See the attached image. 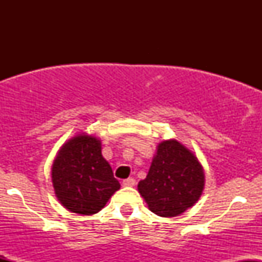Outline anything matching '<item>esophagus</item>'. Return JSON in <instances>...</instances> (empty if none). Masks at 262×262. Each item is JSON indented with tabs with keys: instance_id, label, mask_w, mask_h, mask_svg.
Segmentation results:
<instances>
[{
	"instance_id": "esophagus-1",
	"label": "esophagus",
	"mask_w": 262,
	"mask_h": 262,
	"mask_svg": "<svg viewBox=\"0 0 262 262\" xmlns=\"http://www.w3.org/2000/svg\"><path fill=\"white\" fill-rule=\"evenodd\" d=\"M122 185L124 186V187H133L135 185V180L134 179H127L124 180V181L122 182Z\"/></svg>"
}]
</instances>
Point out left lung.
Here are the masks:
<instances>
[{
    "mask_svg": "<svg viewBox=\"0 0 262 262\" xmlns=\"http://www.w3.org/2000/svg\"><path fill=\"white\" fill-rule=\"evenodd\" d=\"M203 188L202 165L176 139L159 144L148 175L138 183L149 209L160 217H176L191 208Z\"/></svg>",
    "mask_w": 262,
    "mask_h": 262,
    "instance_id": "1",
    "label": "left lung"
}]
</instances>
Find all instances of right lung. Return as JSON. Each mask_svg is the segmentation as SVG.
Masks as SVG:
<instances>
[{
  "instance_id": "obj_1",
  "label": "right lung",
  "mask_w": 262,
  "mask_h": 262,
  "mask_svg": "<svg viewBox=\"0 0 262 262\" xmlns=\"http://www.w3.org/2000/svg\"><path fill=\"white\" fill-rule=\"evenodd\" d=\"M101 151V140L86 133L75 135L59 150L52 167L53 187L70 212L96 214L121 188Z\"/></svg>"
}]
</instances>
